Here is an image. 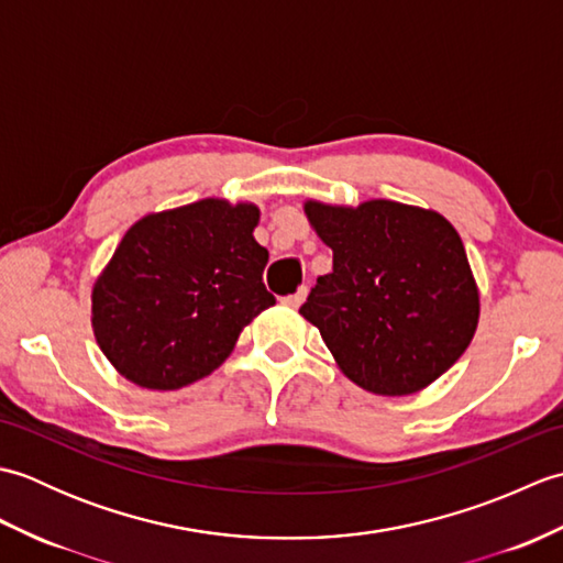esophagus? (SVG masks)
I'll return each mask as SVG.
<instances>
[{"mask_svg": "<svg viewBox=\"0 0 563 563\" xmlns=\"http://www.w3.org/2000/svg\"><path fill=\"white\" fill-rule=\"evenodd\" d=\"M305 297H307V288H300L297 292H292V295H288V297H283V302L288 305V307H300V305L305 302Z\"/></svg>", "mask_w": 563, "mask_h": 563, "instance_id": "34e87169", "label": "esophagus"}]
</instances>
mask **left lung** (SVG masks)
<instances>
[{"instance_id": "left-lung-1", "label": "left lung", "mask_w": 563, "mask_h": 563, "mask_svg": "<svg viewBox=\"0 0 563 563\" xmlns=\"http://www.w3.org/2000/svg\"><path fill=\"white\" fill-rule=\"evenodd\" d=\"M333 251L300 314L357 387L382 397L423 389L450 369L479 321V290L457 230L394 200L333 208L309 200Z\"/></svg>"}]
</instances>
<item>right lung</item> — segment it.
Returning a JSON list of instances; mask_svg holds the SVG:
<instances>
[{
  "label": "right lung",
  "instance_id": "right-lung-1",
  "mask_svg": "<svg viewBox=\"0 0 563 563\" xmlns=\"http://www.w3.org/2000/svg\"><path fill=\"white\" fill-rule=\"evenodd\" d=\"M256 222V206L206 198L130 227L91 295L93 333L118 373L166 391L224 363L249 321L275 305Z\"/></svg>",
  "mask_w": 563,
  "mask_h": 563
}]
</instances>
